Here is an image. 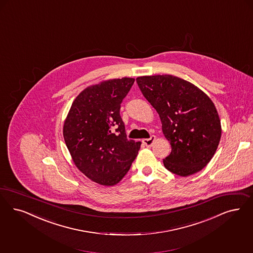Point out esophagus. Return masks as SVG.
<instances>
[{"label":"esophagus","instance_id":"1","mask_svg":"<svg viewBox=\"0 0 253 253\" xmlns=\"http://www.w3.org/2000/svg\"><path fill=\"white\" fill-rule=\"evenodd\" d=\"M155 140H156V136H154V135H152L150 138H147V139H143V144L145 145V146H147V147H151L152 145H153V143L155 142Z\"/></svg>","mask_w":253,"mask_h":253}]
</instances>
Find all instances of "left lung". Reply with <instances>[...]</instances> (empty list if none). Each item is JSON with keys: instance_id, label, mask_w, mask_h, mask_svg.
I'll return each mask as SVG.
<instances>
[{"instance_id": "obj_1", "label": "left lung", "mask_w": 253, "mask_h": 253, "mask_svg": "<svg viewBox=\"0 0 253 253\" xmlns=\"http://www.w3.org/2000/svg\"><path fill=\"white\" fill-rule=\"evenodd\" d=\"M136 82L157 111L172 151L166 169L180 176L201 171L214 156L221 136L212 100L191 82L171 75L143 76Z\"/></svg>"}]
</instances>
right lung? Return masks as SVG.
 Returning a JSON list of instances; mask_svg holds the SVG:
<instances>
[{"label": "right lung", "instance_id": "1", "mask_svg": "<svg viewBox=\"0 0 253 253\" xmlns=\"http://www.w3.org/2000/svg\"><path fill=\"white\" fill-rule=\"evenodd\" d=\"M134 79H107L76 97L63 123V138L74 164L93 182L119 183L137 156L141 142L126 138L120 109Z\"/></svg>", "mask_w": 253, "mask_h": 253}]
</instances>
